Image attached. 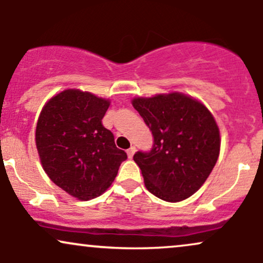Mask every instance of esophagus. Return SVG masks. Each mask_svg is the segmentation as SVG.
<instances>
[{"mask_svg":"<svg viewBox=\"0 0 263 263\" xmlns=\"http://www.w3.org/2000/svg\"><path fill=\"white\" fill-rule=\"evenodd\" d=\"M135 152H136V147H135V146L129 147V148L127 149V156H128V158H132V157H134V155H135Z\"/></svg>","mask_w":263,"mask_h":263,"instance_id":"1","label":"esophagus"}]
</instances>
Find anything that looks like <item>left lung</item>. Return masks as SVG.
<instances>
[{
	"label": "left lung",
	"instance_id": "8db88e82",
	"mask_svg": "<svg viewBox=\"0 0 263 263\" xmlns=\"http://www.w3.org/2000/svg\"><path fill=\"white\" fill-rule=\"evenodd\" d=\"M132 105L153 136L152 148L134 156L146 188L171 203L189 198L218 161L220 134L213 115L199 101L177 92L138 98Z\"/></svg>",
	"mask_w": 263,
	"mask_h": 263
}]
</instances>
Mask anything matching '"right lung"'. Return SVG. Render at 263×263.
Returning <instances> with one entry per match:
<instances>
[{
  "mask_svg": "<svg viewBox=\"0 0 263 263\" xmlns=\"http://www.w3.org/2000/svg\"><path fill=\"white\" fill-rule=\"evenodd\" d=\"M108 105L90 92L65 90L45 104L38 119L35 143L43 170L80 200L101 195L127 159L102 125Z\"/></svg>",
  "mask_w": 263,
  "mask_h": 263,
  "instance_id": "right-lung-1",
  "label": "right lung"
}]
</instances>
